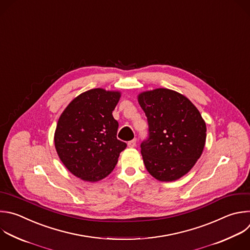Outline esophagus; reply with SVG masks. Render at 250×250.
Wrapping results in <instances>:
<instances>
[{
	"label": "esophagus",
	"mask_w": 250,
	"mask_h": 250,
	"mask_svg": "<svg viewBox=\"0 0 250 250\" xmlns=\"http://www.w3.org/2000/svg\"><path fill=\"white\" fill-rule=\"evenodd\" d=\"M127 146H128L129 148H133V147H135V146H136V139L134 138V139H132V140L128 141V142H127Z\"/></svg>",
	"instance_id": "1"
}]
</instances>
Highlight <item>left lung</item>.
<instances>
[{"mask_svg":"<svg viewBox=\"0 0 250 250\" xmlns=\"http://www.w3.org/2000/svg\"><path fill=\"white\" fill-rule=\"evenodd\" d=\"M148 123V137L140 144L143 162L161 182L176 181L200 158L206 140V124L184 95L166 88L139 94Z\"/></svg>","mask_w":250,"mask_h":250,"instance_id":"left-lung-1","label":"left lung"}]
</instances>
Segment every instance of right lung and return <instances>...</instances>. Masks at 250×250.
I'll list each match as a JSON object with an SVG mask.
<instances>
[{
	"mask_svg": "<svg viewBox=\"0 0 250 250\" xmlns=\"http://www.w3.org/2000/svg\"><path fill=\"white\" fill-rule=\"evenodd\" d=\"M121 93L91 89L73 99L61 115L55 147L65 168L87 182L106 178L126 143L117 138L119 123L112 113Z\"/></svg>",
	"mask_w": 250,
	"mask_h": 250,
	"instance_id": "obj_1",
	"label": "right lung"
}]
</instances>
